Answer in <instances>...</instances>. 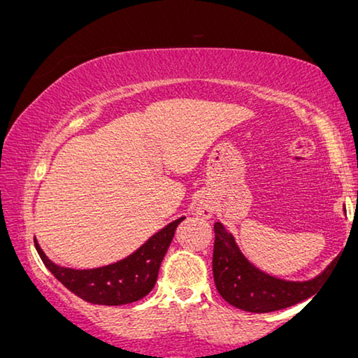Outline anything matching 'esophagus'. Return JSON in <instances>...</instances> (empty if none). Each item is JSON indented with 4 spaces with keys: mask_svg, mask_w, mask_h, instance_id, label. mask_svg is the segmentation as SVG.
Listing matches in <instances>:
<instances>
[{
    "mask_svg": "<svg viewBox=\"0 0 358 358\" xmlns=\"http://www.w3.org/2000/svg\"><path fill=\"white\" fill-rule=\"evenodd\" d=\"M195 211L196 215L201 217H211V215H213V208H211V205L206 200H200L199 203H196Z\"/></svg>",
    "mask_w": 358,
    "mask_h": 358,
    "instance_id": "obj_1",
    "label": "esophagus"
}]
</instances>
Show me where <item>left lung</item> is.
<instances>
[{
    "mask_svg": "<svg viewBox=\"0 0 358 358\" xmlns=\"http://www.w3.org/2000/svg\"><path fill=\"white\" fill-rule=\"evenodd\" d=\"M331 265L308 281L274 278L253 266L237 247L234 236L220 221L215 222L213 278L216 289L227 303L243 312H276L312 297L323 284Z\"/></svg>",
    "mask_w": 358,
    "mask_h": 358,
    "instance_id": "1",
    "label": "left lung"
}]
</instances>
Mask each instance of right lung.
I'll list each match as a JSON object with an SVG mask.
<instances>
[{
  "mask_svg": "<svg viewBox=\"0 0 358 358\" xmlns=\"http://www.w3.org/2000/svg\"><path fill=\"white\" fill-rule=\"evenodd\" d=\"M182 220L184 216L169 222L129 257L100 268L74 269L55 265L41 250L37 239L35 248L51 274L77 297L96 305H126L143 299L155 287L176 227Z\"/></svg>",
  "mask_w": 358,
  "mask_h": 358,
  "instance_id": "add662e5",
  "label": "right lung"
}]
</instances>
